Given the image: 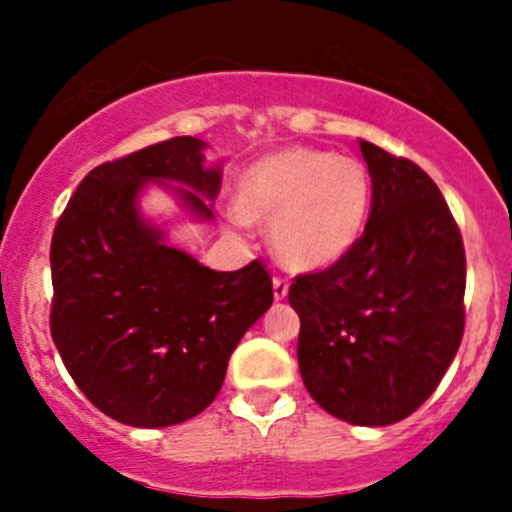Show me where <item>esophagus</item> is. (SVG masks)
<instances>
[{
	"label": "esophagus",
	"instance_id": "obj_1",
	"mask_svg": "<svg viewBox=\"0 0 512 512\" xmlns=\"http://www.w3.org/2000/svg\"><path fill=\"white\" fill-rule=\"evenodd\" d=\"M272 292H275V299H277V302H282V299L287 297V292H289V282L285 280V277H275V280H272Z\"/></svg>",
	"mask_w": 512,
	"mask_h": 512
}]
</instances>
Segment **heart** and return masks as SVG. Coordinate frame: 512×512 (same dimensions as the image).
I'll use <instances>...</instances> for the list:
<instances>
[{
  "label": "heart",
  "mask_w": 512,
  "mask_h": 512,
  "mask_svg": "<svg viewBox=\"0 0 512 512\" xmlns=\"http://www.w3.org/2000/svg\"><path fill=\"white\" fill-rule=\"evenodd\" d=\"M371 210L361 160L317 148L260 158L237 185V225L270 223V242L294 272H319L352 252Z\"/></svg>",
  "instance_id": "obj_1"
}]
</instances>
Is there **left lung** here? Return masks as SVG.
I'll list each match as a JSON object with an SVG mask.
<instances>
[{
	"mask_svg": "<svg viewBox=\"0 0 512 512\" xmlns=\"http://www.w3.org/2000/svg\"><path fill=\"white\" fill-rule=\"evenodd\" d=\"M371 175L364 235L337 265L299 275L297 359L309 396L354 426H389L436 391L463 339L466 252L438 185L359 141Z\"/></svg>",
	"mask_w": 512,
	"mask_h": 512,
	"instance_id": "8db88e82",
	"label": "left lung"
}]
</instances>
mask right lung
I'll return each mask as SVG.
<instances>
[{"label": "right lung", "mask_w": 512, "mask_h": 512, "mask_svg": "<svg viewBox=\"0 0 512 512\" xmlns=\"http://www.w3.org/2000/svg\"><path fill=\"white\" fill-rule=\"evenodd\" d=\"M205 148L178 136L98 165L51 237V337L86 399L126 426H175L208 409L272 304L262 262L210 270L141 215L138 198L156 183L213 220L223 165H205Z\"/></svg>", "instance_id": "right-lung-1"}]
</instances>
